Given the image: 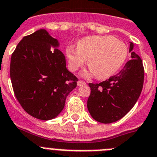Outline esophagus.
<instances>
[{"label":"esophagus","instance_id":"1","mask_svg":"<svg viewBox=\"0 0 157 157\" xmlns=\"http://www.w3.org/2000/svg\"><path fill=\"white\" fill-rule=\"evenodd\" d=\"M77 85H78V86H83V85H85V82L83 81V80H79V81H77Z\"/></svg>","mask_w":157,"mask_h":157}]
</instances>
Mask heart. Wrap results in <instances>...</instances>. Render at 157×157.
Here are the masks:
<instances>
[{
	"label": "heart",
	"instance_id": "obj_1",
	"mask_svg": "<svg viewBox=\"0 0 157 157\" xmlns=\"http://www.w3.org/2000/svg\"><path fill=\"white\" fill-rule=\"evenodd\" d=\"M66 56L71 70L88 68L98 80L114 76L121 69L128 57V47L122 41L110 35H92L80 39L77 49L69 46Z\"/></svg>",
	"mask_w": 157,
	"mask_h": 157
}]
</instances>
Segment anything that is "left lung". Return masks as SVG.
Wrapping results in <instances>:
<instances>
[{
	"label": "left lung",
	"instance_id": "left-lung-1",
	"mask_svg": "<svg viewBox=\"0 0 157 157\" xmlns=\"http://www.w3.org/2000/svg\"><path fill=\"white\" fill-rule=\"evenodd\" d=\"M131 58L118 74L99 84H88L91 94L88 107L91 116L101 123H111L121 119L129 112L141 95L144 84L142 60L133 51Z\"/></svg>",
	"mask_w": 157,
	"mask_h": 157
}]
</instances>
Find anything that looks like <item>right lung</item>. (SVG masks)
<instances>
[{
  "label": "right lung",
  "mask_w": 157,
  "mask_h": 157,
  "mask_svg": "<svg viewBox=\"0 0 157 157\" xmlns=\"http://www.w3.org/2000/svg\"><path fill=\"white\" fill-rule=\"evenodd\" d=\"M59 43L45 29L23 38L12 54L10 77L14 94L26 112L50 120L62 112L78 79L66 69Z\"/></svg>",
  "instance_id": "obj_1"
}]
</instances>
